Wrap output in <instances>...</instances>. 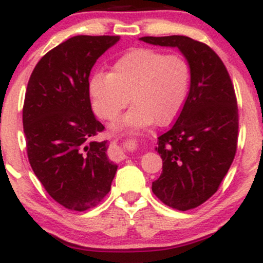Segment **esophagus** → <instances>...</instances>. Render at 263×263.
Returning a JSON list of instances; mask_svg holds the SVG:
<instances>
[{"instance_id":"1","label":"esophagus","mask_w":263,"mask_h":263,"mask_svg":"<svg viewBox=\"0 0 263 263\" xmlns=\"http://www.w3.org/2000/svg\"><path fill=\"white\" fill-rule=\"evenodd\" d=\"M111 157H112L115 161H123V159L127 158L125 146L122 143H115L112 148H111Z\"/></svg>"}]
</instances>
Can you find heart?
Here are the masks:
<instances>
[{"instance_id": "heart-1", "label": "heart", "mask_w": 263, "mask_h": 263, "mask_svg": "<svg viewBox=\"0 0 263 263\" xmlns=\"http://www.w3.org/2000/svg\"><path fill=\"white\" fill-rule=\"evenodd\" d=\"M190 66L182 55H165L151 48H136L120 57L108 74L90 79L89 92L96 115L114 121L129 101L116 131L167 125L182 110L189 91Z\"/></svg>"}]
</instances>
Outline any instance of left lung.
<instances>
[{
    "label": "left lung",
    "mask_w": 263,
    "mask_h": 263,
    "mask_svg": "<svg viewBox=\"0 0 263 263\" xmlns=\"http://www.w3.org/2000/svg\"><path fill=\"white\" fill-rule=\"evenodd\" d=\"M140 41L178 48L190 66L184 106L172 128L157 142L163 171L152 183V192L174 209H194L215 194L236 153L238 110L234 85L218 54L201 42L185 35Z\"/></svg>",
    "instance_id": "left-lung-1"
}]
</instances>
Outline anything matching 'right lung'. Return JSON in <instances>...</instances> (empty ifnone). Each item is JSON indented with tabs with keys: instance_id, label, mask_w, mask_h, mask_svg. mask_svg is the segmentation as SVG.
Here are the masks:
<instances>
[{
	"instance_id": "obj_1",
	"label": "right lung",
	"mask_w": 263,
	"mask_h": 263,
	"mask_svg": "<svg viewBox=\"0 0 263 263\" xmlns=\"http://www.w3.org/2000/svg\"><path fill=\"white\" fill-rule=\"evenodd\" d=\"M119 35H75L53 48L29 78L23 105L27 155L39 182L69 210L96 206L110 192L117 164L91 110L89 77Z\"/></svg>"
}]
</instances>
